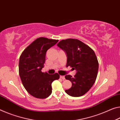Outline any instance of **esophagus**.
Instances as JSON below:
<instances>
[{"label":"esophagus","instance_id":"esophagus-1","mask_svg":"<svg viewBox=\"0 0 120 120\" xmlns=\"http://www.w3.org/2000/svg\"><path fill=\"white\" fill-rule=\"evenodd\" d=\"M60 78L63 79V80H64V79H65V77H64V76H60Z\"/></svg>","mask_w":120,"mask_h":120}]
</instances>
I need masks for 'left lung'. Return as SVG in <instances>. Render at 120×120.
<instances>
[{
	"label": "left lung",
	"mask_w": 120,
	"mask_h": 120,
	"mask_svg": "<svg viewBox=\"0 0 120 120\" xmlns=\"http://www.w3.org/2000/svg\"><path fill=\"white\" fill-rule=\"evenodd\" d=\"M57 46L67 55L66 67L70 66L77 71L73 77L65 76L72 83L66 93L75 97L83 96L93 86L97 76L99 64L96 54L89 46L76 39L62 40Z\"/></svg>",
	"instance_id": "left-lung-1"
}]
</instances>
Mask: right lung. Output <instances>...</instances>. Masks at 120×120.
<instances>
[{
  "label": "right lung",
  "instance_id": "obj_1",
  "mask_svg": "<svg viewBox=\"0 0 120 120\" xmlns=\"http://www.w3.org/2000/svg\"><path fill=\"white\" fill-rule=\"evenodd\" d=\"M59 41L40 37L30 44L22 53L19 59V71L24 88L31 96L44 99L52 93L51 84L58 79V73H43L47 51Z\"/></svg>",
  "mask_w": 120,
  "mask_h": 120
}]
</instances>
